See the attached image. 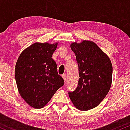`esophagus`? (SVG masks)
I'll return each instance as SVG.
<instances>
[{"mask_svg":"<svg viewBox=\"0 0 130 130\" xmlns=\"http://www.w3.org/2000/svg\"><path fill=\"white\" fill-rule=\"evenodd\" d=\"M62 77L63 78V79H64V82L66 81L67 76H66V74H63V75H62Z\"/></svg>","mask_w":130,"mask_h":130,"instance_id":"esophagus-1","label":"esophagus"}]
</instances>
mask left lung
I'll list each match as a JSON object with an SVG mask.
<instances>
[{
	"label": "left lung",
	"mask_w": 130,
	"mask_h": 130,
	"mask_svg": "<svg viewBox=\"0 0 130 130\" xmlns=\"http://www.w3.org/2000/svg\"><path fill=\"white\" fill-rule=\"evenodd\" d=\"M71 48L76 56L80 78L75 90L69 91L68 94L76 108L90 110L98 106L110 90L112 77L111 62L93 42H74Z\"/></svg>",
	"instance_id": "left-lung-1"
}]
</instances>
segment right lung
Wrapping results in <instances>:
<instances>
[{
  "instance_id": "add662e5",
  "label": "right lung",
  "mask_w": 130,
  "mask_h": 130,
  "mask_svg": "<svg viewBox=\"0 0 130 130\" xmlns=\"http://www.w3.org/2000/svg\"><path fill=\"white\" fill-rule=\"evenodd\" d=\"M56 47L57 43H34L22 52L16 64L14 75L19 93L34 108L45 106L64 84L52 58Z\"/></svg>"
}]
</instances>
